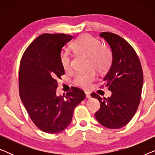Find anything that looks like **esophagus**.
Masks as SVG:
<instances>
[{
	"label": "esophagus",
	"instance_id": "34e87169",
	"mask_svg": "<svg viewBox=\"0 0 155 155\" xmlns=\"http://www.w3.org/2000/svg\"><path fill=\"white\" fill-rule=\"evenodd\" d=\"M85 96L87 99H90L91 98V94L90 92H85Z\"/></svg>",
	"mask_w": 155,
	"mask_h": 155
}]
</instances>
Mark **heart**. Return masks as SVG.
Instances as JSON below:
<instances>
[{"mask_svg": "<svg viewBox=\"0 0 155 155\" xmlns=\"http://www.w3.org/2000/svg\"><path fill=\"white\" fill-rule=\"evenodd\" d=\"M72 49L76 54L87 57L88 71L78 74L74 79L76 86L89 89L96 79V73H104L109 68L112 61V51L107 44H101L96 38L90 35L80 36L72 44ZM61 63L65 71L71 69V58L68 52L61 54Z\"/></svg>", "mask_w": 155, "mask_h": 155, "instance_id": "b5f03b06", "label": "heart"}]
</instances>
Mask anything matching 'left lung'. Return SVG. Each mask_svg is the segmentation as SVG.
I'll use <instances>...</instances> for the list:
<instances>
[{
  "label": "left lung",
  "mask_w": 155,
  "mask_h": 155,
  "mask_svg": "<svg viewBox=\"0 0 155 155\" xmlns=\"http://www.w3.org/2000/svg\"><path fill=\"white\" fill-rule=\"evenodd\" d=\"M99 36L112 51L111 67L104 78L105 87L112 94L103 99L96 93L91 96L100 102V109L95 113L99 124L107 128L118 129L130 122L138 107L143 84V69L136 52L128 41L111 32H101Z\"/></svg>",
  "instance_id": "1"
}]
</instances>
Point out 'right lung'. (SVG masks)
<instances>
[{
  "label": "right lung",
  "instance_id": "1",
  "mask_svg": "<svg viewBox=\"0 0 155 155\" xmlns=\"http://www.w3.org/2000/svg\"><path fill=\"white\" fill-rule=\"evenodd\" d=\"M73 37L65 34H43L29 44L20 61V97L35 126L43 132L58 133L71 124L74 109L85 98L73 87L65 96H56L57 80L65 71L61 51Z\"/></svg>",
  "mask_w": 155,
  "mask_h": 155
}]
</instances>
